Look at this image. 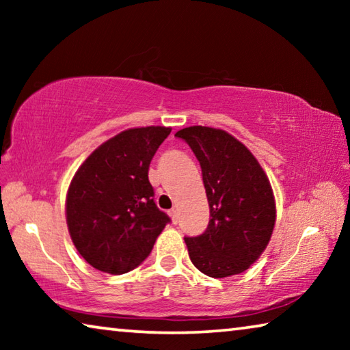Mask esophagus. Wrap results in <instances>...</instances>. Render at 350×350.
<instances>
[{"instance_id": "34e87169", "label": "esophagus", "mask_w": 350, "mask_h": 350, "mask_svg": "<svg viewBox=\"0 0 350 350\" xmlns=\"http://www.w3.org/2000/svg\"><path fill=\"white\" fill-rule=\"evenodd\" d=\"M170 217H171V221H173V224H177L179 222V211L177 210H170Z\"/></svg>"}]
</instances>
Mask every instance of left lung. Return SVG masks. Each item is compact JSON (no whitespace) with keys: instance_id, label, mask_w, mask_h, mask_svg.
<instances>
[{"instance_id":"left-lung-1","label":"left lung","mask_w":350,"mask_h":350,"mask_svg":"<svg viewBox=\"0 0 350 350\" xmlns=\"http://www.w3.org/2000/svg\"><path fill=\"white\" fill-rule=\"evenodd\" d=\"M202 168L210 222L196 238H185L194 267L211 278L250 269L267 248L276 222L273 189L248 148L224 129L188 126L176 133Z\"/></svg>"}]
</instances>
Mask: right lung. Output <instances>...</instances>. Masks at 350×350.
Wrapping results in <instances>:
<instances>
[{"label": "right lung", "mask_w": 350, "mask_h": 350, "mask_svg": "<svg viewBox=\"0 0 350 350\" xmlns=\"http://www.w3.org/2000/svg\"><path fill=\"white\" fill-rule=\"evenodd\" d=\"M171 128H131L94 150L66 194L74 245L94 269L122 275L140 265L170 217L154 204L148 170Z\"/></svg>", "instance_id": "1"}]
</instances>
